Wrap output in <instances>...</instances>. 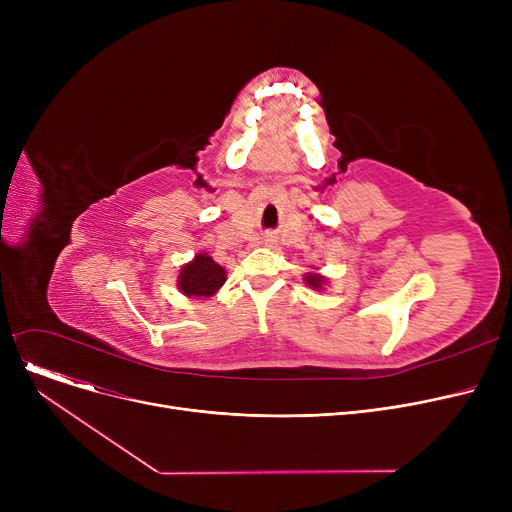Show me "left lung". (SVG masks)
Returning <instances> with one entry per match:
<instances>
[{
  "label": "left lung",
  "instance_id": "8db88e82",
  "mask_svg": "<svg viewBox=\"0 0 512 512\" xmlns=\"http://www.w3.org/2000/svg\"><path fill=\"white\" fill-rule=\"evenodd\" d=\"M303 278H305V284H307L309 288H313V290H326L324 286L330 282L324 274L317 272V267H315L313 272H307Z\"/></svg>",
  "mask_w": 512,
  "mask_h": 512
}]
</instances>
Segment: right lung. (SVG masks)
I'll list each match as a JSON object with an SVG mask.
<instances>
[{"label": "right lung", "instance_id": "right-lung-1", "mask_svg": "<svg viewBox=\"0 0 512 512\" xmlns=\"http://www.w3.org/2000/svg\"><path fill=\"white\" fill-rule=\"evenodd\" d=\"M224 282H226L224 267L201 251L191 261L180 267L176 286L186 299H209L224 286Z\"/></svg>", "mask_w": 512, "mask_h": 512}]
</instances>
